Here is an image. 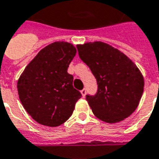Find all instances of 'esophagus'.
I'll use <instances>...</instances> for the list:
<instances>
[{"label": "esophagus", "instance_id": "esophagus-1", "mask_svg": "<svg viewBox=\"0 0 159 159\" xmlns=\"http://www.w3.org/2000/svg\"><path fill=\"white\" fill-rule=\"evenodd\" d=\"M81 93L83 94V97H85L86 93H87V91H86V89H83L82 91H81Z\"/></svg>", "mask_w": 159, "mask_h": 159}]
</instances>
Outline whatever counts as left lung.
Here are the masks:
<instances>
[{"label": "left lung", "mask_w": 159, "mask_h": 159, "mask_svg": "<svg viewBox=\"0 0 159 159\" xmlns=\"http://www.w3.org/2000/svg\"><path fill=\"white\" fill-rule=\"evenodd\" d=\"M76 48L97 80V93L86 96L94 116L110 124L129 117L138 106L144 89V78L136 64L124 53L100 41L77 44Z\"/></svg>", "instance_id": "left-lung-1"}]
</instances>
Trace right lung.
I'll list each match as a JSON object with an SVG mask.
<instances>
[{
    "label": "right lung",
    "instance_id": "1",
    "mask_svg": "<svg viewBox=\"0 0 159 159\" xmlns=\"http://www.w3.org/2000/svg\"><path fill=\"white\" fill-rule=\"evenodd\" d=\"M73 44L58 41L47 45L29 62L17 81L23 108L35 121L55 127L66 121L82 97L67 72L76 56Z\"/></svg>",
    "mask_w": 159,
    "mask_h": 159
}]
</instances>
